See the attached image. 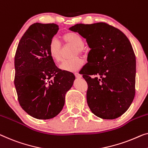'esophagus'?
<instances>
[{"label":"esophagus","mask_w":148,"mask_h":148,"mask_svg":"<svg viewBox=\"0 0 148 148\" xmlns=\"http://www.w3.org/2000/svg\"><path fill=\"white\" fill-rule=\"evenodd\" d=\"M74 75H75V76H76V78H81L82 77V75L80 74L79 73H78V72L75 73Z\"/></svg>","instance_id":"34e87169"}]
</instances>
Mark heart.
Wrapping results in <instances>:
<instances>
[{
	"label": "heart",
	"mask_w": 148,
	"mask_h": 148,
	"mask_svg": "<svg viewBox=\"0 0 148 148\" xmlns=\"http://www.w3.org/2000/svg\"><path fill=\"white\" fill-rule=\"evenodd\" d=\"M62 40L66 46H74L73 56L76 57L72 60H66L60 66L61 70L68 72H76L82 67L84 64L83 59L77 56L84 55L86 52L84 42L80 35L76 32H69L62 36ZM62 46L58 40L53 38L48 45V51L49 55L55 62L58 63L62 60Z\"/></svg>",
	"instance_id": "b5f03b06"
}]
</instances>
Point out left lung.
Here are the masks:
<instances>
[{
    "instance_id": "left-lung-1",
    "label": "left lung",
    "mask_w": 148,
    "mask_h": 148,
    "mask_svg": "<svg viewBox=\"0 0 148 148\" xmlns=\"http://www.w3.org/2000/svg\"><path fill=\"white\" fill-rule=\"evenodd\" d=\"M78 32L91 50L80 70L88 84L87 103L92 113L105 120L124 114L135 96L136 56L130 42L118 28L104 23L77 24ZM91 75L100 76L92 78Z\"/></svg>"
}]
</instances>
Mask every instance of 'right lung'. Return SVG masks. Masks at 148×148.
Listing matches in <instances>:
<instances>
[{"mask_svg": "<svg viewBox=\"0 0 148 148\" xmlns=\"http://www.w3.org/2000/svg\"><path fill=\"white\" fill-rule=\"evenodd\" d=\"M59 29L56 24L34 23L20 40L14 57V86L21 106L39 120L53 118L62 110L74 75L55 65L48 45Z\"/></svg>", "mask_w": 148, "mask_h": 148, "instance_id": "right-lung-1", "label": "right lung"}]
</instances>
